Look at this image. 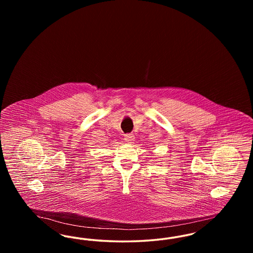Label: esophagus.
<instances>
[{"mask_svg":"<svg viewBox=\"0 0 253 253\" xmlns=\"http://www.w3.org/2000/svg\"><path fill=\"white\" fill-rule=\"evenodd\" d=\"M124 140H125L126 143L131 144L134 141V135L132 133H127V134L124 135Z\"/></svg>","mask_w":253,"mask_h":253,"instance_id":"obj_1","label":"esophagus"}]
</instances>
